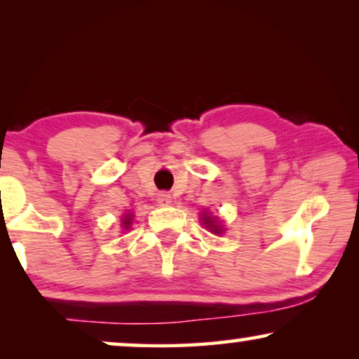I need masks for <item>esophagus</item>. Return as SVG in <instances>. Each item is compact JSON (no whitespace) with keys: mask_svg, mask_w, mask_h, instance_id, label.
<instances>
[{"mask_svg":"<svg viewBox=\"0 0 359 359\" xmlns=\"http://www.w3.org/2000/svg\"><path fill=\"white\" fill-rule=\"evenodd\" d=\"M156 201H158V204L161 205H168L171 203V196L168 193H160L156 196Z\"/></svg>","mask_w":359,"mask_h":359,"instance_id":"1","label":"esophagus"}]
</instances>
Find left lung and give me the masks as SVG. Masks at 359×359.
Instances as JSON below:
<instances>
[{
    "mask_svg": "<svg viewBox=\"0 0 359 359\" xmlns=\"http://www.w3.org/2000/svg\"><path fill=\"white\" fill-rule=\"evenodd\" d=\"M204 224H205V225H208V227H210V229H212V230H214V232H217V233H220V232H222V229H220V227H217V225H214V220H210L209 217H204Z\"/></svg>",
    "mask_w": 359,
    "mask_h": 359,
    "instance_id": "1",
    "label": "left lung"
}]
</instances>
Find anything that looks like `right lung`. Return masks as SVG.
Segmentation results:
<instances>
[{
    "label": "right lung",
    "instance_id": "1",
    "mask_svg": "<svg viewBox=\"0 0 359 359\" xmlns=\"http://www.w3.org/2000/svg\"><path fill=\"white\" fill-rule=\"evenodd\" d=\"M129 220H130V215H127V219L124 220V222L127 224V225H126V227H129Z\"/></svg>",
    "mask_w": 359,
    "mask_h": 359
}]
</instances>
